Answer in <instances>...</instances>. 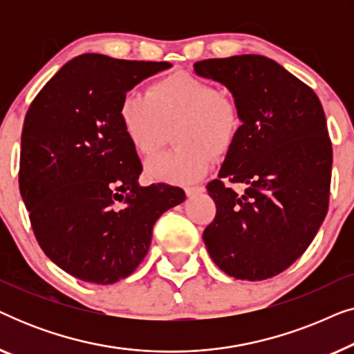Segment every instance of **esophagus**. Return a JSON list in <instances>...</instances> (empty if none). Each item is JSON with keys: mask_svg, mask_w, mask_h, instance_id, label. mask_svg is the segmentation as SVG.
Returning a JSON list of instances; mask_svg holds the SVG:
<instances>
[{"mask_svg": "<svg viewBox=\"0 0 354 354\" xmlns=\"http://www.w3.org/2000/svg\"><path fill=\"white\" fill-rule=\"evenodd\" d=\"M203 192H205V187H203V185H193V187H185V193H187V196L196 195V193H203Z\"/></svg>", "mask_w": 354, "mask_h": 354, "instance_id": "1", "label": "esophagus"}]
</instances>
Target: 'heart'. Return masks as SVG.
Segmentation results:
<instances>
[{
    "label": "heart",
    "instance_id": "1",
    "mask_svg": "<svg viewBox=\"0 0 354 354\" xmlns=\"http://www.w3.org/2000/svg\"><path fill=\"white\" fill-rule=\"evenodd\" d=\"M119 120L132 148L151 156L166 142L169 127L180 147L147 162V174L169 183L195 182L211 166L212 153L227 151L241 127L232 96L200 77L177 72L159 79L147 93H127L119 104Z\"/></svg>",
    "mask_w": 354,
    "mask_h": 354
}]
</instances>
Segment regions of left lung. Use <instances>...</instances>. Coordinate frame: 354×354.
Instances as JSON below:
<instances>
[{
  "label": "left lung",
  "mask_w": 354,
  "mask_h": 354,
  "mask_svg": "<svg viewBox=\"0 0 354 354\" xmlns=\"http://www.w3.org/2000/svg\"><path fill=\"white\" fill-rule=\"evenodd\" d=\"M195 74L225 85L241 127L219 177L207 183L216 217L203 232L217 268L240 280H266L301 256L328 209L332 143L313 88L259 55L205 59ZM245 183L243 196L225 180Z\"/></svg>",
  "instance_id": "1"
}]
</instances>
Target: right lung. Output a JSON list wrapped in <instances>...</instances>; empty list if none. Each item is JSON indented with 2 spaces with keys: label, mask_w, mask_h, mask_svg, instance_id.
I'll return each mask as SVG.
<instances>
[{
  "label": "right lung",
  "mask_w": 354,
  "mask_h": 354,
  "mask_svg": "<svg viewBox=\"0 0 354 354\" xmlns=\"http://www.w3.org/2000/svg\"><path fill=\"white\" fill-rule=\"evenodd\" d=\"M171 62L74 57L32 101L21 138L19 188L35 239L57 268L84 282L129 277L153 225L185 192L140 187L142 162L119 120L127 91Z\"/></svg>",
  "instance_id": "right-lung-1"
}]
</instances>
